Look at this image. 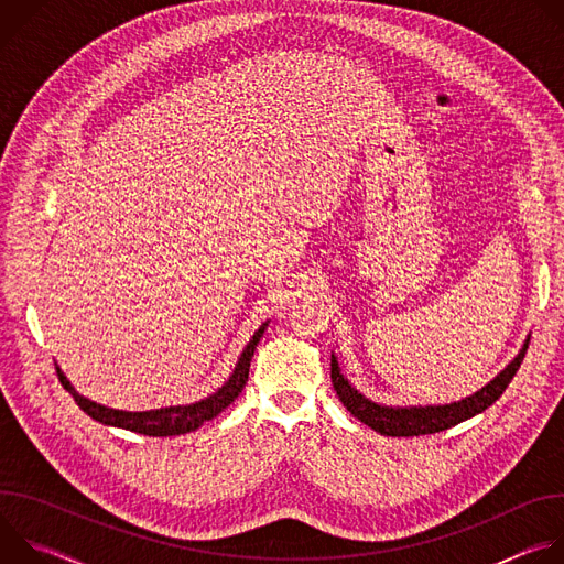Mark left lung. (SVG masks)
I'll list each match as a JSON object with an SVG mask.
<instances>
[{"instance_id": "8db88e82", "label": "left lung", "mask_w": 564, "mask_h": 564, "mask_svg": "<svg viewBox=\"0 0 564 564\" xmlns=\"http://www.w3.org/2000/svg\"><path fill=\"white\" fill-rule=\"evenodd\" d=\"M529 348V339L522 344L520 352L500 370L487 386H481L477 392L451 401V404H426V406H386L377 404V401L368 399L364 392H359L348 377L341 372L339 361L333 352V386L341 399V404L355 415L359 422L370 426L372 431L390 437H413V435H431L446 431L459 422H466L481 411H487L491 404L500 399V394L511 383L513 375L518 372L524 352Z\"/></svg>"}]
</instances>
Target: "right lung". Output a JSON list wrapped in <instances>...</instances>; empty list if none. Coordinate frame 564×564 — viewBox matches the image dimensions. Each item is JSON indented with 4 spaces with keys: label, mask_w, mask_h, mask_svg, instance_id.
<instances>
[{
    "label": "right lung",
    "mask_w": 564,
    "mask_h": 564,
    "mask_svg": "<svg viewBox=\"0 0 564 564\" xmlns=\"http://www.w3.org/2000/svg\"><path fill=\"white\" fill-rule=\"evenodd\" d=\"M268 324L270 321H265V324L252 335L250 344L243 348V352H240L229 379L216 392L207 394L200 401H194V404L165 406V409H153V411H118V409L102 406V404H98V401H91L85 394H79L73 388V383L66 379V375L62 372L59 366H57V375H59L62 386L73 394L75 404L83 409L89 417H94L96 422H100L105 426H116V429H124V431L149 435V437L185 435V433L200 429L205 422L214 420L216 415H220L240 394V390L246 388L248 377H250V361L254 357V350H257Z\"/></svg>",
    "instance_id": "obj_1"
}]
</instances>
